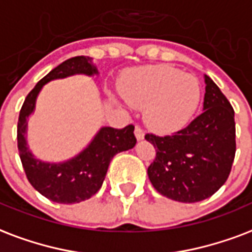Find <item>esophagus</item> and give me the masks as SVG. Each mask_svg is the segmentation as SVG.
<instances>
[{
    "mask_svg": "<svg viewBox=\"0 0 252 252\" xmlns=\"http://www.w3.org/2000/svg\"><path fill=\"white\" fill-rule=\"evenodd\" d=\"M134 136H136V139L137 140H143L144 136H145V133H144V130L141 126H136V128H134Z\"/></svg>",
    "mask_w": 252,
    "mask_h": 252,
    "instance_id": "esophagus-1",
    "label": "esophagus"
}]
</instances>
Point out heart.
<instances>
[{"label":"heart","mask_w":252,"mask_h":252,"mask_svg":"<svg viewBox=\"0 0 252 252\" xmlns=\"http://www.w3.org/2000/svg\"><path fill=\"white\" fill-rule=\"evenodd\" d=\"M123 97L144 109V120L157 133L181 129L193 118L201 100V87L193 75L170 66H148L124 74Z\"/></svg>","instance_id":"b5f03b06"}]
</instances>
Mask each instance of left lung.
<instances>
[{"mask_svg":"<svg viewBox=\"0 0 252 252\" xmlns=\"http://www.w3.org/2000/svg\"><path fill=\"white\" fill-rule=\"evenodd\" d=\"M203 112L172 136L145 134L156 148L148 168L153 188L178 202H199L216 193L235 157L234 109L220 87L205 75Z\"/></svg>","mask_w":252,"mask_h":252,"instance_id":"obj_1","label":"left lung"}]
</instances>
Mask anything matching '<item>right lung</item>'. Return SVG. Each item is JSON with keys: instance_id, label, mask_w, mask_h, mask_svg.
<instances>
[{"instance_id": "right-lung-1", "label": "right lung", "mask_w": 252, "mask_h": 252, "mask_svg": "<svg viewBox=\"0 0 252 252\" xmlns=\"http://www.w3.org/2000/svg\"><path fill=\"white\" fill-rule=\"evenodd\" d=\"M76 74L88 76L97 74V68L92 64V58H70L42 78L26 96L17 126L19 157L29 182L42 195L57 203H78L91 198L103 185L113 156L136 145L132 124L123 129L103 126L88 147L70 160L57 164L45 162L32 156L28 148L26 130L28 118L35 108L36 96L46 83Z\"/></svg>"}]
</instances>
